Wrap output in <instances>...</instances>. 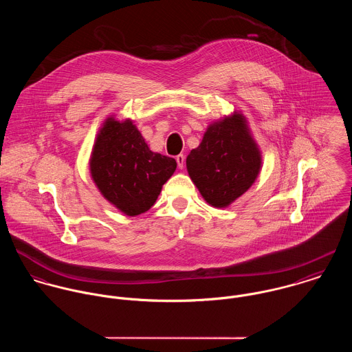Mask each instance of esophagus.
Instances as JSON below:
<instances>
[{"label":"esophagus","mask_w":352,"mask_h":352,"mask_svg":"<svg viewBox=\"0 0 352 352\" xmlns=\"http://www.w3.org/2000/svg\"><path fill=\"white\" fill-rule=\"evenodd\" d=\"M176 161H177V166H179V169H183V168H184V162H186V157H184V155H179V156H176Z\"/></svg>","instance_id":"obj_1"}]
</instances>
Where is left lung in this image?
<instances>
[{"instance_id":"left-lung-1","label":"left lung","mask_w":352,"mask_h":352,"mask_svg":"<svg viewBox=\"0 0 352 352\" xmlns=\"http://www.w3.org/2000/svg\"><path fill=\"white\" fill-rule=\"evenodd\" d=\"M186 164L203 199L215 208H226L256 183L262 152L248 118L234 110L207 126Z\"/></svg>"}]
</instances>
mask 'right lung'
Returning <instances> with one entry per match:
<instances>
[{"mask_svg":"<svg viewBox=\"0 0 352 352\" xmlns=\"http://www.w3.org/2000/svg\"><path fill=\"white\" fill-rule=\"evenodd\" d=\"M89 165L100 195L124 215L137 217L156 203L177 162L152 152L133 120L110 116L96 133Z\"/></svg>","mask_w":352,"mask_h":352,"instance_id":"right-lung-1","label":"right lung"}]
</instances>
